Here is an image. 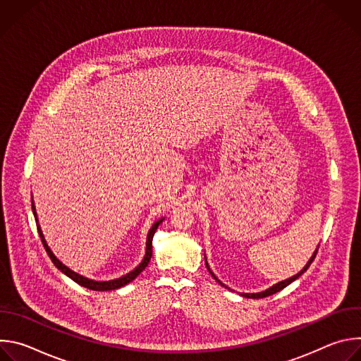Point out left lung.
<instances>
[{"label":"left lung","instance_id":"8db88e82","mask_svg":"<svg viewBox=\"0 0 361 361\" xmlns=\"http://www.w3.org/2000/svg\"><path fill=\"white\" fill-rule=\"evenodd\" d=\"M317 251H319V247L316 248L314 254L312 255V259L307 262V264L302 267V270H301L300 273H297L295 276H293V277H290V279H287V280H284V281H280V283L274 284L273 287H270V288H267V290H264V291H262V293H251V294H250V293H243L241 295H243V297H247V298H263V297H269V295H271V294H274V293H277V291L283 290V288H284V287H287L290 283H293L294 280H297V279H298L304 271H307V269L310 267V264H312V263H313V260L316 259V254H317ZM205 266H207V270L210 271V274H212V276H213V277H214V279H216V280H217L223 287H226V286H224V284H223V283H221V281L214 276V273L210 270V266H209V263H207V259H205ZM226 288H228V287H226Z\"/></svg>","mask_w":361,"mask_h":361}]
</instances>
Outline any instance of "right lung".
I'll use <instances>...</instances> for the list:
<instances>
[{
  "mask_svg": "<svg viewBox=\"0 0 361 361\" xmlns=\"http://www.w3.org/2000/svg\"><path fill=\"white\" fill-rule=\"evenodd\" d=\"M32 213H34L35 221L38 223L34 204H32ZM163 220H164V219H161V220L154 223L152 227H151L149 231H148V235H147V247H145V255H144L142 262H141L133 271H130L128 274H126V276H123V277H120V279H116V280H110V281H94V280H90V279H87V277H82V276L77 274L75 271L70 270L67 266H64V264L57 259V257L54 255V252L51 251V248L48 247L45 238H44V235H42L41 227H39L38 224H37V230H38V234H39V237H41L42 245H44V248H45V251H47V254H48V257L51 259V262L54 263V266H56L61 273H64V274L68 276L71 280H74L77 284H80V286H82V287H85V288H90V290H94V291H110V290H116V288H120V287H123V286L131 283V281L148 266V263H149V260H151V255H152V237H154V233H156V230L159 228V226L163 223Z\"/></svg>",
  "mask_w": 361,
  "mask_h": 361,
  "instance_id": "add662e5",
  "label": "right lung"
}]
</instances>
